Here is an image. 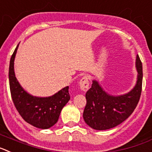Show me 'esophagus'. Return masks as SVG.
<instances>
[{
  "instance_id": "obj_1",
  "label": "esophagus",
  "mask_w": 152,
  "mask_h": 152,
  "mask_svg": "<svg viewBox=\"0 0 152 152\" xmlns=\"http://www.w3.org/2000/svg\"><path fill=\"white\" fill-rule=\"evenodd\" d=\"M80 86L81 90L86 92L89 88V76H84L80 81Z\"/></svg>"
}]
</instances>
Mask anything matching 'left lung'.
Instances as JSON below:
<instances>
[{
    "label": "left lung",
    "instance_id": "8db88e82",
    "mask_svg": "<svg viewBox=\"0 0 152 152\" xmlns=\"http://www.w3.org/2000/svg\"><path fill=\"white\" fill-rule=\"evenodd\" d=\"M138 80L134 89L127 94L113 96L107 94L96 81H93L86 94V105L83 111L86 123L96 130L112 129L123 122L134 112L141 97L142 88V63L136 58Z\"/></svg>",
    "mask_w": 152,
    "mask_h": 152
}]
</instances>
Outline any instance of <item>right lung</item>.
<instances>
[{
    "instance_id": "1",
    "label": "right lung",
    "mask_w": 152,
    "mask_h": 152,
    "mask_svg": "<svg viewBox=\"0 0 152 152\" xmlns=\"http://www.w3.org/2000/svg\"><path fill=\"white\" fill-rule=\"evenodd\" d=\"M18 45L10 58L9 67V83L12 100L25 122L39 129H49L57 122L62 109L70 99L69 86L47 98L34 97L25 92L16 79L14 70Z\"/></svg>"
}]
</instances>
